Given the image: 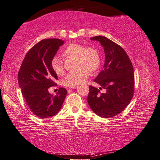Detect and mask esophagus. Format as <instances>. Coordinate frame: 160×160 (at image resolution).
Segmentation results:
<instances>
[{"label": "esophagus", "instance_id": "esophagus-1", "mask_svg": "<svg viewBox=\"0 0 160 160\" xmlns=\"http://www.w3.org/2000/svg\"><path fill=\"white\" fill-rule=\"evenodd\" d=\"M76 86H73V87H71V89H75V88H76Z\"/></svg>", "mask_w": 160, "mask_h": 160}]
</instances>
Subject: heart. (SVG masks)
<instances>
[{"instance_id": "obj_1", "label": "heart", "mask_w": 160, "mask_h": 160, "mask_svg": "<svg viewBox=\"0 0 160 160\" xmlns=\"http://www.w3.org/2000/svg\"><path fill=\"white\" fill-rule=\"evenodd\" d=\"M65 57L76 58L77 69L69 72L64 80L66 86L79 85L89 76V71L93 73L98 69L101 65V56L98 50L92 46L85 47L80 43H71L63 51ZM51 67L53 71L58 75H63L64 69L60 60L58 58H52Z\"/></svg>"}]
</instances>
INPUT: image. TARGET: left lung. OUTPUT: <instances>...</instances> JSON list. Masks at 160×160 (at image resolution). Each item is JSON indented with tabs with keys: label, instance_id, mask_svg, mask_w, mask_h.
Masks as SVG:
<instances>
[{
	"label": "left lung",
	"instance_id": "left-lung-1",
	"mask_svg": "<svg viewBox=\"0 0 160 160\" xmlns=\"http://www.w3.org/2000/svg\"><path fill=\"white\" fill-rule=\"evenodd\" d=\"M91 40L98 41L103 46L105 60L103 70L93 80L101 87L89 86L87 101L97 115L110 118L123 112L132 98L133 66L123 48L112 40L103 36L93 37ZM102 88L106 90L105 93H100Z\"/></svg>",
	"mask_w": 160,
	"mask_h": 160
}]
</instances>
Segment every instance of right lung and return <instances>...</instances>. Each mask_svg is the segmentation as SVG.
Segmentation results:
<instances>
[{
    "instance_id": "add662e5",
    "label": "right lung",
    "mask_w": 160,
    "mask_h": 160,
    "mask_svg": "<svg viewBox=\"0 0 160 160\" xmlns=\"http://www.w3.org/2000/svg\"><path fill=\"white\" fill-rule=\"evenodd\" d=\"M64 41L47 39L40 41L29 50L18 73L22 95L34 114L41 118H51L60 110L67 91L59 87L56 95L48 88L55 86L58 76L53 71L51 61Z\"/></svg>"
}]
</instances>
